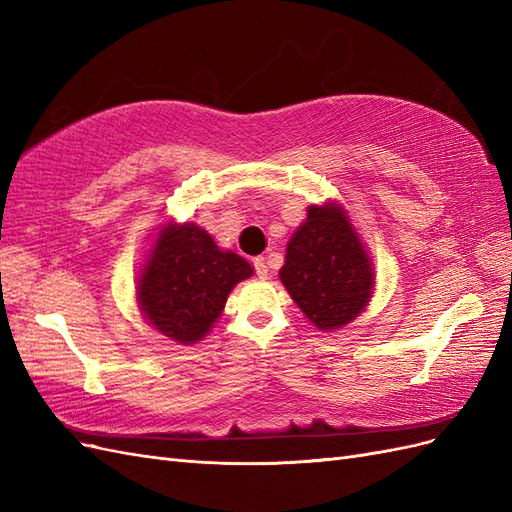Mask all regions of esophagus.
I'll return each instance as SVG.
<instances>
[{
  "mask_svg": "<svg viewBox=\"0 0 512 512\" xmlns=\"http://www.w3.org/2000/svg\"><path fill=\"white\" fill-rule=\"evenodd\" d=\"M254 267H256V273H258V277L260 280H267L269 277V262H267V258H256L254 260Z\"/></svg>",
  "mask_w": 512,
  "mask_h": 512,
  "instance_id": "34e87169",
  "label": "esophagus"
}]
</instances>
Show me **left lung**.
<instances>
[{"mask_svg":"<svg viewBox=\"0 0 512 512\" xmlns=\"http://www.w3.org/2000/svg\"><path fill=\"white\" fill-rule=\"evenodd\" d=\"M280 280L320 331L344 329L365 312L376 286L374 262L339 200L307 207L286 245Z\"/></svg>","mask_w":512,"mask_h":512,"instance_id":"obj_1","label":"left lung"}]
</instances>
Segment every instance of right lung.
<instances>
[{"label":"right lung","instance_id":"1","mask_svg":"<svg viewBox=\"0 0 512 512\" xmlns=\"http://www.w3.org/2000/svg\"><path fill=\"white\" fill-rule=\"evenodd\" d=\"M254 275V267L222 250L194 222H162L136 275V303L151 329L190 346L203 339L224 312L228 294Z\"/></svg>","mask_w":512,"mask_h":512}]
</instances>
